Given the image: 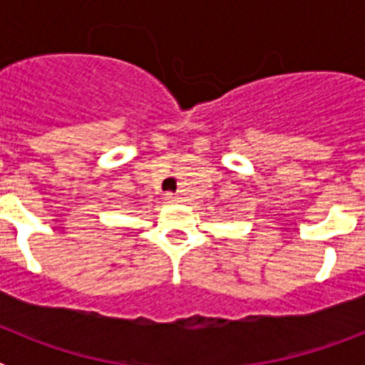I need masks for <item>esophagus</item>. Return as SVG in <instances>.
Listing matches in <instances>:
<instances>
[{"label": "esophagus", "instance_id": "34e87169", "mask_svg": "<svg viewBox=\"0 0 365 365\" xmlns=\"http://www.w3.org/2000/svg\"><path fill=\"white\" fill-rule=\"evenodd\" d=\"M179 195H177V193H166V201L168 202H177L179 201Z\"/></svg>", "mask_w": 365, "mask_h": 365}]
</instances>
